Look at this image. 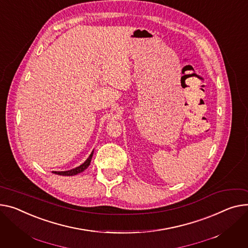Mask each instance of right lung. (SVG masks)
<instances>
[{
  "mask_svg": "<svg viewBox=\"0 0 248 248\" xmlns=\"http://www.w3.org/2000/svg\"><path fill=\"white\" fill-rule=\"evenodd\" d=\"M93 155V151L92 152L90 156L87 158V160L84 163H81L80 166L78 167V168H75V169L70 170H64V171H53V173H56V174H59V175H67V176H72V175H76L78 173H80V172H82L85 170H87L89 168V166L91 164V161H92Z\"/></svg>",
  "mask_w": 248,
  "mask_h": 248,
  "instance_id": "right-lung-1",
  "label": "right lung"
}]
</instances>
